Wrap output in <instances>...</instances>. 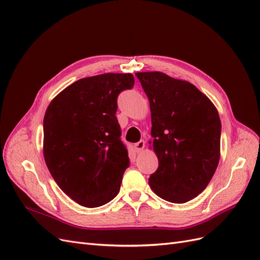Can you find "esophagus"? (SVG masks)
Returning <instances> with one entry per match:
<instances>
[{
	"label": "esophagus",
	"instance_id": "34e87169",
	"mask_svg": "<svg viewBox=\"0 0 260 260\" xmlns=\"http://www.w3.org/2000/svg\"><path fill=\"white\" fill-rule=\"evenodd\" d=\"M144 146H145V142L143 140H141V141H139L138 143H136L135 144V149H136V152L137 153H140L141 151H142V149L144 148Z\"/></svg>",
	"mask_w": 260,
	"mask_h": 260
}]
</instances>
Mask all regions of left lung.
<instances>
[{
  "label": "left lung",
  "instance_id": "1",
  "mask_svg": "<svg viewBox=\"0 0 260 260\" xmlns=\"http://www.w3.org/2000/svg\"><path fill=\"white\" fill-rule=\"evenodd\" d=\"M151 106L158 168L148 183L162 200L182 204L204 191L217 169L221 122L211 101L192 83L159 72L137 73ZM152 143V142H151Z\"/></svg>",
  "mask_w": 260,
  "mask_h": 260
}]
</instances>
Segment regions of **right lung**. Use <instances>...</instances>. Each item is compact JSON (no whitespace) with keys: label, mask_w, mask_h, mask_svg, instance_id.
I'll return each instance as SVG.
<instances>
[{"label":"right lung","mask_w":260,"mask_h":260,"mask_svg":"<svg viewBox=\"0 0 260 260\" xmlns=\"http://www.w3.org/2000/svg\"><path fill=\"white\" fill-rule=\"evenodd\" d=\"M135 85L131 74H103L62 90L43 119V155L53 179L70 199L100 207L120 190L130 161L121 141L117 99Z\"/></svg>","instance_id":"right-lung-1"}]
</instances>
